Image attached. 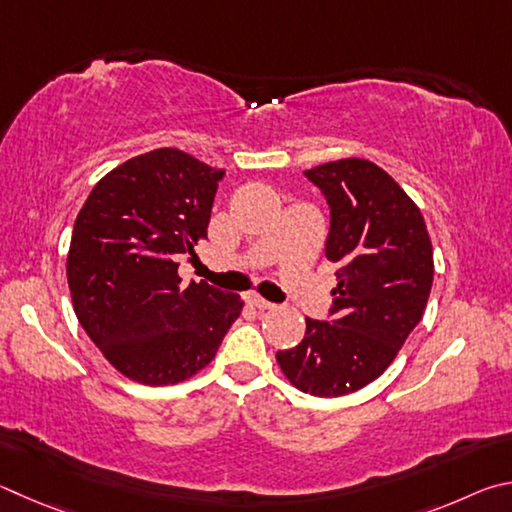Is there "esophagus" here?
I'll return each instance as SVG.
<instances>
[{"instance_id":"1","label":"esophagus","mask_w":512,"mask_h":512,"mask_svg":"<svg viewBox=\"0 0 512 512\" xmlns=\"http://www.w3.org/2000/svg\"><path fill=\"white\" fill-rule=\"evenodd\" d=\"M247 303L251 308H256V310H272L274 308V303H270V301H265L263 297H258V294H247Z\"/></svg>"}]
</instances>
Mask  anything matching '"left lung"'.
<instances>
[{
  "instance_id": "8db88e82",
  "label": "left lung",
  "mask_w": 512,
  "mask_h": 512,
  "mask_svg": "<svg viewBox=\"0 0 512 512\" xmlns=\"http://www.w3.org/2000/svg\"><path fill=\"white\" fill-rule=\"evenodd\" d=\"M303 175L330 206L326 258L339 283L328 321L306 319V337L276 362L303 393L337 398L396 360L425 312L434 251L423 213L373 161H328Z\"/></svg>"
}]
</instances>
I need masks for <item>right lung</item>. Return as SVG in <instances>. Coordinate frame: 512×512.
Segmentation results:
<instances>
[{
	"label": "right lung",
	"mask_w": 512,
	"mask_h": 512,
	"mask_svg": "<svg viewBox=\"0 0 512 512\" xmlns=\"http://www.w3.org/2000/svg\"><path fill=\"white\" fill-rule=\"evenodd\" d=\"M224 170L157 148L110 170L80 209L67 256L76 317L116 371L148 387L184 382L209 364L240 294L182 285L177 267L206 238Z\"/></svg>",
	"instance_id": "1"
}]
</instances>
